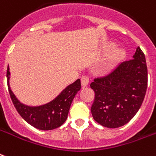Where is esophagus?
Segmentation results:
<instances>
[{"label":"esophagus","instance_id":"34e87169","mask_svg":"<svg viewBox=\"0 0 156 156\" xmlns=\"http://www.w3.org/2000/svg\"><path fill=\"white\" fill-rule=\"evenodd\" d=\"M89 83V78L87 76L84 75L81 78V84H82V87H85L88 85Z\"/></svg>","mask_w":156,"mask_h":156}]
</instances>
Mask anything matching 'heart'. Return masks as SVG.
Listing matches in <instances>:
<instances>
[{"mask_svg":"<svg viewBox=\"0 0 156 156\" xmlns=\"http://www.w3.org/2000/svg\"><path fill=\"white\" fill-rule=\"evenodd\" d=\"M113 46L111 44H108L105 47V51H110L108 55V60L106 64V69L110 70L114 69L119 62H121L125 56V52L121 48L112 49Z\"/></svg>","mask_w":156,"mask_h":156,"instance_id":"1","label":"heart"}]
</instances>
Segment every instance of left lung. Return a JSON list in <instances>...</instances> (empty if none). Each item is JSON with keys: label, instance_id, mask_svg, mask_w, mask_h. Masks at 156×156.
<instances>
[{"label": "left lung", "instance_id": "obj_1", "mask_svg": "<svg viewBox=\"0 0 156 156\" xmlns=\"http://www.w3.org/2000/svg\"><path fill=\"white\" fill-rule=\"evenodd\" d=\"M95 99L91 111L97 123L106 128L123 126L140 109L147 88V66L143 51L136 48L133 59L121 63L105 76L91 83Z\"/></svg>", "mask_w": 156, "mask_h": 156}]
</instances>
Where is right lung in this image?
Masks as SVG:
<instances>
[{"label": "right lung", "mask_w": 156, "mask_h": 156, "mask_svg": "<svg viewBox=\"0 0 156 156\" xmlns=\"http://www.w3.org/2000/svg\"><path fill=\"white\" fill-rule=\"evenodd\" d=\"M9 68L7 67V85L10 98L20 116L34 128L40 130H52L62 125L67 119L70 105L81 89L80 79L70 84L56 98L40 106H28L20 103L9 87Z\"/></svg>", "instance_id": "right-lung-1"}]
</instances>
